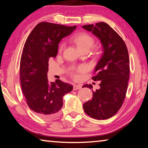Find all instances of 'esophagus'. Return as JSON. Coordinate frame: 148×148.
<instances>
[{"instance_id":"34e87169","label":"esophagus","mask_w":148,"mask_h":148,"mask_svg":"<svg viewBox=\"0 0 148 148\" xmlns=\"http://www.w3.org/2000/svg\"><path fill=\"white\" fill-rule=\"evenodd\" d=\"M82 88V85L81 84H77V85H74L73 87L74 90H77V89H79Z\"/></svg>"}]
</instances>
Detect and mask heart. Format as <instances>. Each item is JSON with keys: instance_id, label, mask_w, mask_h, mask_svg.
<instances>
[{"instance_id": "b5f03b06", "label": "heart", "mask_w": 148, "mask_h": 148, "mask_svg": "<svg viewBox=\"0 0 148 148\" xmlns=\"http://www.w3.org/2000/svg\"><path fill=\"white\" fill-rule=\"evenodd\" d=\"M72 41L76 45L77 48L79 49L80 51H84V50H89L95 44V40L89 34L82 32L76 34L72 38ZM64 47V44H61L59 46V51H61ZM85 68L84 66H79L77 69H75L71 72V74L72 76L76 77V72L84 71Z\"/></svg>"}]
</instances>
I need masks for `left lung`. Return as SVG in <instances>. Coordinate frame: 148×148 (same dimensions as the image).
Wrapping results in <instances>:
<instances>
[{
  "label": "left lung",
  "instance_id": "left-lung-1",
  "mask_svg": "<svg viewBox=\"0 0 148 148\" xmlns=\"http://www.w3.org/2000/svg\"><path fill=\"white\" fill-rule=\"evenodd\" d=\"M82 27L96 36L103 48L92 77L94 81L101 80L100 89L92 91V99L85 102L83 108L92 118L106 119L118 112L125 98L130 71L128 50L121 37L104 22ZM84 87L92 88L91 84Z\"/></svg>",
  "mask_w": 148,
  "mask_h": 148
}]
</instances>
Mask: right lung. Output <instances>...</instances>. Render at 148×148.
Instances as JSON below:
<instances>
[{
  "mask_svg": "<svg viewBox=\"0 0 148 148\" xmlns=\"http://www.w3.org/2000/svg\"><path fill=\"white\" fill-rule=\"evenodd\" d=\"M76 28L42 22L25 43L20 61L22 91L29 107L43 119L58 116L63 105L62 97L73 89V86L60 79L50 83L47 72L49 59L57 56L60 41Z\"/></svg>",
  "mask_w": 148,
  "mask_h": 148,
  "instance_id": "add662e5",
  "label": "right lung"
}]
</instances>
